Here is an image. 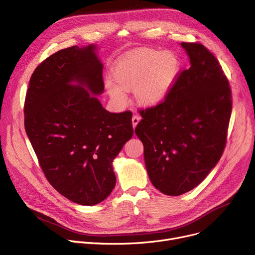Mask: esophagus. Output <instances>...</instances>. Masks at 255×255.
Returning <instances> with one entry per match:
<instances>
[{
    "label": "esophagus",
    "instance_id": "esophagus-1",
    "mask_svg": "<svg viewBox=\"0 0 255 255\" xmlns=\"http://www.w3.org/2000/svg\"><path fill=\"white\" fill-rule=\"evenodd\" d=\"M139 121H140V117H138V116L134 115L132 117V126H133V128H135L137 126V124L139 123Z\"/></svg>",
    "mask_w": 255,
    "mask_h": 255
}]
</instances>
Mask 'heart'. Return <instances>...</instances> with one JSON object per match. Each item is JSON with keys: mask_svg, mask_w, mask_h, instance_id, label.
<instances>
[{"mask_svg": "<svg viewBox=\"0 0 255 255\" xmlns=\"http://www.w3.org/2000/svg\"><path fill=\"white\" fill-rule=\"evenodd\" d=\"M180 60L170 51L135 49L121 56L112 68V81L107 82L110 97L119 104L126 101L125 91H132L135 102L143 108L163 103L173 89Z\"/></svg>", "mask_w": 255, "mask_h": 255, "instance_id": "obj_1", "label": "heart"}]
</instances>
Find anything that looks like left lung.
<instances>
[{
    "instance_id": "obj_1",
    "label": "left lung",
    "mask_w": 255,
    "mask_h": 255,
    "mask_svg": "<svg viewBox=\"0 0 255 255\" xmlns=\"http://www.w3.org/2000/svg\"><path fill=\"white\" fill-rule=\"evenodd\" d=\"M190 67L160 105L141 111L135 133L143 143L153 186L178 196L199 185L218 164L232 112L229 81L200 43L181 42Z\"/></svg>"
}]
</instances>
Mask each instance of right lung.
<instances>
[{
	"mask_svg": "<svg viewBox=\"0 0 255 255\" xmlns=\"http://www.w3.org/2000/svg\"><path fill=\"white\" fill-rule=\"evenodd\" d=\"M99 47L73 45L34 70L24 105L26 134L52 186L77 204L96 205L116 185L113 160L133 135L132 113L108 112Z\"/></svg>",
	"mask_w": 255,
	"mask_h": 255,
	"instance_id": "obj_1",
	"label": "right lung"
}]
</instances>
